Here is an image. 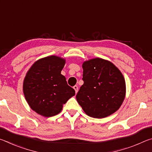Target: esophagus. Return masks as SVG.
<instances>
[{"mask_svg": "<svg viewBox=\"0 0 152 152\" xmlns=\"http://www.w3.org/2000/svg\"><path fill=\"white\" fill-rule=\"evenodd\" d=\"M74 89L75 90V92H76V93H77V92H78V86H76V85H75L74 86Z\"/></svg>", "mask_w": 152, "mask_h": 152, "instance_id": "34e87169", "label": "esophagus"}]
</instances>
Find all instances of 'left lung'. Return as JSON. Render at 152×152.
<instances>
[{
	"mask_svg": "<svg viewBox=\"0 0 152 152\" xmlns=\"http://www.w3.org/2000/svg\"><path fill=\"white\" fill-rule=\"evenodd\" d=\"M84 84L76 100L88 116L102 119L116 112L124 101L125 81L114 64L102 58L84 61Z\"/></svg>",
	"mask_w": 152,
	"mask_h": 152,
	"instance_id": "left-lung-1",
	"label": "left lung"
}]
</instances>
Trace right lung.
<instances>
[{"instance_id":"right-lung-1","label":"right lung","mask_w":152,"mask_h":152,"mask_svg":"<svg viewBox=\"0 0 152 152\" xmlns=\"http://www.w3.org/2000/svg\"><path fill=\"white\" fill-rule=\"evenodd\" d=\"M66 61L56 56L40 59L25 76L23 93L31 109L45 117L58 115L63 105L75 95L61 74Z\"/></svg>"}]
</instances>
